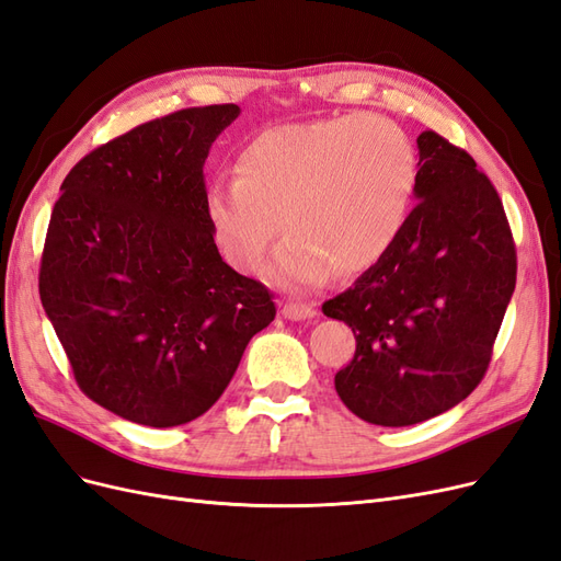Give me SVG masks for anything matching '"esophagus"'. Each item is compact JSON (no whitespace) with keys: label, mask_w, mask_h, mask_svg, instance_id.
<instances>
[{"label":"esophagus","mask_w":561,"mask_h":561,"mask_svg":"<svg viewBox=\"0 0 561 561\" xmlns=\"http://www.w3.org/2000/svg\"><path fill=\"white\" fill-rule=\"evenodd\" d=\"M280 313L287 318V320H311L316 318V309L311 307V304H297V301H287L283 304Z\"/></svg>","instance_id":"1"}]
</instances>
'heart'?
<instances>
[{"instance_id":"b5f03b06","label":"heart","mask_w":561,"mask_h":561,"mask_svg":"<svg viewBox=\"0 0 561 561\" xmlns=\"http://www.w3.org/2000/svg\"><path fill=\"white\" fill-rule=\"evenodd\" d=\"M419 157L396 122L351 114L262 130L239 151L233 180L215 178L203 213L222 257L257 271L283 229L268 278L307 290L332 268L351 276L393 248L410 217Z\"/></svg>"}]
</instances>
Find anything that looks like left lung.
<instances>
[{
  "label": "left lung",
  "instance_id": "8db88e82",
  "mask_svg": "<svg viewBox=\"0 0 561 561\" xmlns=\"http://www.w3.org/2000/svg\"><path fill=\"white\" fill-rule=\"evenodd\" d=\"M416 145L419 203L398 241L322 304L355 334L353 360L334 375L339 398L390 428L443 414L478 388L517 280L494 184L435 130Z\"/></svg>",
  "mask_w": 561,
  "mask_h": 561
}]
</instances>
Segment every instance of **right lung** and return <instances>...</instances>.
Masks as SVG:
<instances>
[{"mask_svg":"<svg viewBox=\"0 0 561 561\" xmlns=\"http://www.w3.org/2000/svg\"><path fill=\"white\" fill-rule=\"evenodd\" d=\"M239 105L190 107L118 135L60 186L39 297L79 388L116 416L171 428L225 393L271 293L219 257L203 163Z\"/></svg>","mask_w":561,"mask_h":561,"instance_id":"obj_1","label":"right lung"}]
</instances>
